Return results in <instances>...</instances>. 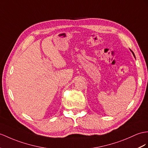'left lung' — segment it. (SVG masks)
Instances as JSON below:
<instances>
[{"label":"left lung","mask_w":148,"mask_h":148,"mask_svg":"<svg viewBox=\"0 0 148 148\" xmlns=\"http://www.w3.org/2000/svg\"><path fill=\"white\" fill-rule=\"evenodd\" d=\"M131 52H132V55H134V56L135 57V55H134V53H133V52H132V51H131Z\"/></svg>","instance_id":"obj_1"}]
</instances>
